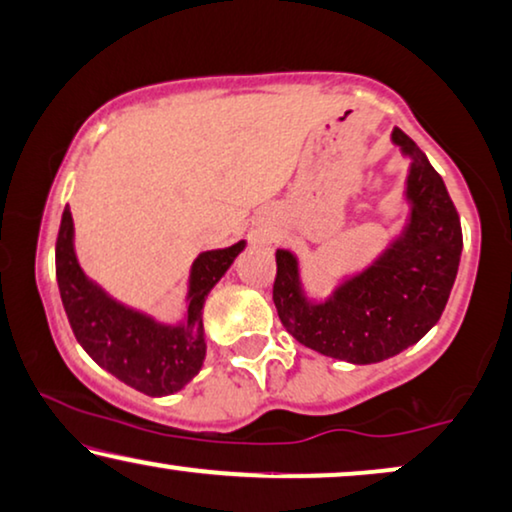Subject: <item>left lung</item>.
Instances as JSON below:
<instances>
[{
	"label": "left lung",
	"instance_id": "obj_1",
	"mask_svg": "<svg viewBox=\"0 0 512 512\" xmlns=\"http://www.w3.org/2000/svg\"><path fill=\"white\" fill-rule=\"evenodd\" d=\"M393 142L412 159L405 234L363 274L349 278L325 302H309L299 283L297 257L276 250L274 304L299 344L346 360L379 363L417 344L438 323L459 271L461 222L445 182L412 138L393 128Z\"/></svg>",
	"mask_w": 512,
	"mask_h": 512
}]
</instances>
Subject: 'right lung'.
Masks as SVG:
<instances>
[{
	"label": "right lung",
	"instance_id": "1",
	"mask_svg": "<svg viewBox=\"0 0 512 512\" xmlns=\"http://www.w3.org/2000/svg\"><path fill=\"white\" fill-rule=\"evenodd\" d=\"M72 213L65 206L56 241V276L60 299L74 337L109 374L145 395H170L199 374L206 358L203 302L213 285L245 248L201 252L192 264L185 323L161 325L145 313L128 309L88 281L74 255Z\"/></svg>",
	"mask_w": 512,
	"mask_h": 512
}]
</instances>
